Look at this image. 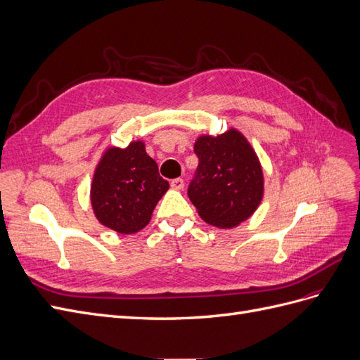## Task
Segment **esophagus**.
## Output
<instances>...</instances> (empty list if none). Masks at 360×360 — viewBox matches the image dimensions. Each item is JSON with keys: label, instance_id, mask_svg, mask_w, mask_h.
Listing matches in <instances>:
<instances>
[{"label": "esophagus", "instance_id": "1", "mask_svg": "<svg viewBox=\"0 0 360 360\" xmlns=\"http://www.w3.org/2000/svg\"><path fill=\"white\" fill-rule=\"evenodd\" d=\"M183 186H184V181H183V179L177 177V179L171 180V188H174V189H183Z\"/></svg>", "mask_w": 360, "mask_h": 360}]
</instances>
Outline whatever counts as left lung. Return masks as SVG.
Here are the masks:
<instances>
[{
  "label": "left lung",
  "instance_id": "8db88e82",
  "mask_svg": "<svg viewBox=\"0 0 360 360\" xmlns=\"http://www.w3.org/2000/svg\"><path fill=\"white\" fill-rule=\"evenodd\" d=\"M198 167L188 197L202 219L233 228L255 212L263 198V171L252 147L237 130L201 136L193 147Z\"/></svg>",
  "mask_w": 360,
  "mask_h": 360
}]
</instances>
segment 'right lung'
<instances>
[{
	"label": "right lung",
	"instance_id": "obj_1",
	"mask_svg": "<svg viewBox=\"0 0 360 360\" xmlns=\"http://www.w3.org/2000/svg\"><path fill=\"white\" fill-rule=\"evenodd\" d=\"M168 188L141 141L126 148H110L94 172L93 210L105 226L120 234H132L150 222Z\"/></svg>",
	"mask_w": 360,
	"mask_h": 360
}]
</instances>
